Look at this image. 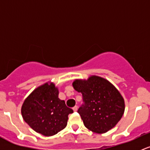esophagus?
Masks as SVG:
<instances>
[{
  "instance_id": "34e87169",
  "label": "esophagus",
  "mask_w": 150,
  "mask_h": 150,
  "mask_svg": "<svg viewBox=\"0 0 150 150\" xmlns=\"http://www.w3.org/2000/svg\"><path fill=\"white\" fill-rule=\"evenodd\" d=\"M72 110H73L75 112L77 111V110H78V106H75V107L72 108Z\"/></svg>"
}]
</instances>
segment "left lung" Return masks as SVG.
<instances>
[{
  "label": "left lung",
  "instance_id": "obj_1",
  "mask_svg": "<svg viewBox=\"0 0 150 150\" xmlns=\"http://www.w3.org/2000/svg\"><path fill=\"white\" fill-rule=\"evenodd\" d=\"M72 86L83 95L84 104L78 112L88 129L104 134L120 121L125 111V101L110 81L91 75L87 80H75Z\"/></svg>",
  "mask_w": 150,
  "mask_h": 150
}]
</instances>
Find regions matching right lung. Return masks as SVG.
<instances>
[{
    "mask_svg": "<svg viewBox=\"0 0 150 150\" xmlns=\"http://www.w3.org/2000/svg\"><path fill=\"white\" fill-rule=\"evenodd\" d=\"M22 117L37 133L46 137L57 134L67 126L69 114L73 112L59 98V89L52 82L36 88L25 99Z\"/></svg>",
    "mask_w": 150,
    "mask_h": 150,
    "instance_id": "1",
    "label": "right lung"
}]
</instances>
